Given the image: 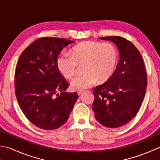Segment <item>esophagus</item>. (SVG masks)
I'll return each instance as SVG.
<instances>
[{
    "instance_id": "1",
    "label": "esophagus",
    "mask_w": 160,
    "mask_h": 160,
    "mask_svg": "<svg viewBox=\"0 0 160 160\" xmlns=\"http://www.w3.org/2000/svg\"><path fill=\"white\" fill-rule=\"evenodd\" d=\"M83 92H84L83 91H77V93H78V95H79V96H80V95L82 94Z\"/></svg>"
}]
</instances>
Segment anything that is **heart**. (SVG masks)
I'll use <instances>...</instances> for the list:
<instances>
[{
	"label": "heart",
	"mask_w": 160,
	"mask_h": 160,
	"mask_svg": "<svg viewBox=\"0 0 160 160\" xmlns=\"http://www.w3.org/2000/svg\"><path fill=\"white\" fill-rule=\"evenodd\" d=\"M118 62V52L112 43L86 41L73 47L71 55L63 53L56 60L57 69L63 78L72 79L78 64L83 65L84 73L73 80L74 90H84L96 82H104L113 76Z\"/></svg>",
	"instance_id": "obj_1"
}]
</instances>
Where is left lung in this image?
Wrapping results in <instances>:
<instances>
[{
  "instance_id": "8db88e82",
  "label": "left lung",
  "mask_w": 160,
  "mask_h": 160,
  "mask_svg": "<svg viewBox=\"0 0 160 160\" xmlns=\"http://www.w3.org/2000/svg\"><path fill=\"white\" fill-rule=\"evenodd\" d=\"M118 47L120 59L109 80L93 89L92 108L98 122L108 128H118L133 118L141 107L147 86L144 60L139 50L120 36L100 38Z\"/></svg>"
}]
</instances>
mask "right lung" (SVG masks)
<instances>
[{
	"mask_svg": "<svg viewBox=\"0 0 160 160\" xmlns=\"http://www.w3.org/2000/svg\"><path fill=\"white\" fill-rule=\"evenodd\" d=\"M73 42L42 37L27 47L17 64L15 93L20 108L32 124L44 130L65 123L78 98L76 92H65L69 84L56 66L61 51Z\"/></svg>",
	"mask_w": 160,
	"mask_h": 160,
	"instance_id": "add662e5",
	"label": "right lung"
}]
</instances>
